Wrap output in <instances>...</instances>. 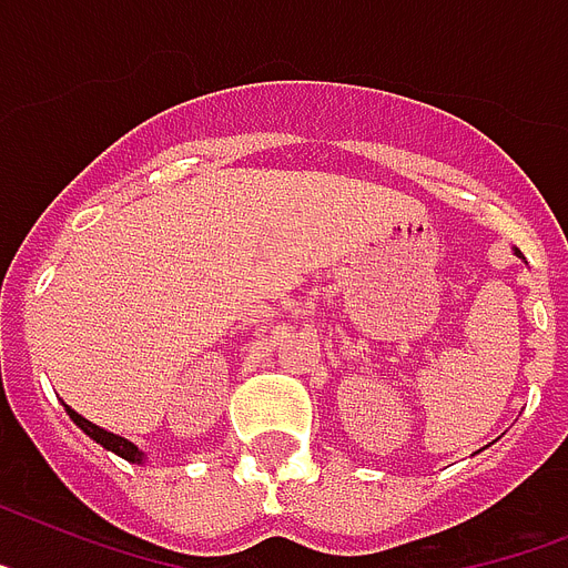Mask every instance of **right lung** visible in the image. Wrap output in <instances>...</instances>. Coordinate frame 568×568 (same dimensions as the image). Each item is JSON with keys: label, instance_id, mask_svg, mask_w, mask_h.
<instances>
[{"label": "right lung", "instance_id": "1", "mask_svg": "<svg viewBox=\"0 0 568 568\" xmlns=\"http://www.w3.org/2000/svg\"><path fill=\"white\" fill-rule=\"evenodd\" d=\"M65 412H69V418H72L74 424L81 426L83 433H87L89 438H92V442H98V444H101V447L112 449L115 456L126 458V462H142V453H139V447H135V444H130V442H126V438H121V435L106 433V429L95 426V424H92V420L81 418V415H78V412H74V409H69V406H65Z\"/></svg>", "mask_w": 568, "mask_h": 568}]
</instances>
